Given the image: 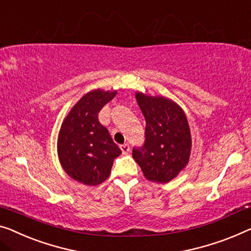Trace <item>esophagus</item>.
<instances>
[{"mask_svg":"<svg viewBox=\"0 0 251 251\" xmlns=\"http://www.w3.org/2000/svg\"><path fill=\"white\" fill-rule=\"evenodd\" d=\"M121 150H122V152L124 153V154H126V153L129 152L130 147H129L128 144H122V145H121Z\"/></svg>","mask_w":251,"mask_h":251,"instance_id":"obj_1","label":"esophagus"}]
</instances>
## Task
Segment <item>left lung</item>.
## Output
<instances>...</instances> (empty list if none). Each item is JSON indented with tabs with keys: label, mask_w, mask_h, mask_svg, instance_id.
I'll list each match as a JSON object with an SVG mask.
<instances>
[{
	"label": "left lung",
	"mask_w": 251,
	"mask_h": 251,
	"mask_svg": "<svg viewBox=\"0 0 251 251\" xmlns=\"http://www.w3.org/2000/svg\"><path fill=\"white\" fill-rule=\"evenodd\" d=\"M144 115L145 141L133 148V158L150 181L166 184L177 177L189 161L192 137L184 110L164 97L136 93Z\"/></svg>",
	"instance_id": "obj_1"
}]
</instances>
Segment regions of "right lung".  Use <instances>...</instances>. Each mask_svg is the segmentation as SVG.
<instances>
[{
  "instance_id": "right-lung-1",
  "label": "right lung",
  "mask_w": 251,
  "mask_h": 251,
  "mask_svg": "<svg viewBox=\"0 0 251 251\" xmlns=\"http://www.w3.org/2000/svg\"><path fill=\"white\" fill-rule=\"evenodd\" d=\"M117 91L92 90L84 95L64 119L57 140L59 162L74 180L88 186L109 177L114 159L122 151L98 119L99 111Z\"/></svg>"
}]
</instances>
